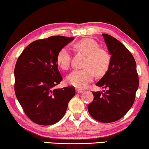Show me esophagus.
I'll return each instance as SVG.
<instances>
[{"label": "esophagus", "instance_id": "34e87169", "mask_svg": "<svg viewBox=\"0 0 149 149\" xmlns=\"http://www.w3.org/2000/svg\"><path fill=\"white\" fill-rule=\"evenodd\" d=\"M76 92L77 93H82L83 92V89H76Z\"/></svg>", "mask_w": 149, "mask_h": 149}]
</instances>
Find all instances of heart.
I'll use <instances>...</instances> for the list:
<instances>
[{
	"instance_id": "obj_1",
	"label": "heart",
	"mask_w": 149,
	"mask_h": 149,
	"mask_svg": "<svg viewBox=\"0 0 149 149\" xmlns=\"http://www.w3.org/2000/svg\"><path fill=\"white\" fill-rule=\"evenodd\" d=\"M75 47L86 56L83 63V69L72 71L68 75L67 80L70 85L85 88L93 80L95 73L97 75H103L107 72L111 64V56L104 49L100 48L97 42L91 38H84L76 42ZM71 56L68 47H62L59 51L56 57L58 66L63 70L70 68Z\"/></svg>"
}]
</instances>
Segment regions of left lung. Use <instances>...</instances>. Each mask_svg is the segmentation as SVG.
Listing matches in <instances>:
<instances>
[{"label":"left lung","instance_id":"8db88e82","mask_svg":"<svg viewBox=\"0 0 149 149\" xmlns=\"http://www.w3.org/2000/svg\"><path fill=\"white\" fill-rule=\"evenodd\" d=\"M111 54L109 70L96 83L105 88L104 93L93 91V100L87 107L89 115L102 123H112L121 119L135 101L139 79L133 56L115 38L102 34Z\"/></svg>","mask_w":149,"mask_h":149}]
</instances>
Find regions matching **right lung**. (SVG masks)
Here are the masks:
<instances>
[{"label":"right lung","mask_w":149,"mask_h":149,"mask_svg":"<svg viewBox=\"0 0 149 149\" xmlns=\"http://www.w3.org/2000/svg\"><path fill=\"white\" fill-rule=\"evenodd\" d=\"M73 38L52 36L34 40L24 49L16 62L15 95L26 116L38 125L58 122L74 96V87H55L63 79L58 68L57 54Z\"/></svg>","instance_id":"right-lung-1"}]
</instances>
